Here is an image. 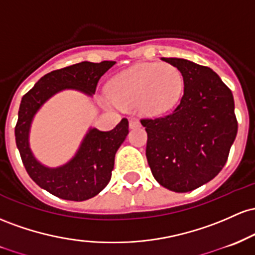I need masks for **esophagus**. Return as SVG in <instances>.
<instances>
[{
	"mask_svg": "<svg viewBox=\"0 0 255 255\" xmlns=\"http://www.w3.org/2000/svg\"><path fill=\"white\" fill-rule=\"evenodd\" d=\"M128 125H130L131 128H138L139 125H141V123H139L137 119H131L130 123H128Z\"/></svg>",
	"mask_w": 255,
	"mask_h": 255,
	"instance_id": "obj_1",
	"label": "esophagus"
}]
</instances>
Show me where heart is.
I'll use <instances>...</instances> for the list:
<instances>
[{
	"instance_id": "1",
	"label": "heart",
	"mask_w": 255,
	"mask_h": 255,
	"mask_svg": "<svg viewBox=\"0 0 255 255\" xmlns=\"http://www.w3.org/2000/svg\"><path fill=\"white\" fill-rule=\"evenodd\" d=\"M183 76L176 66L166 62L137 65L111 82L110 94L101 95L106 105L133 107L147 116L170 111L181 99Z\"/></svg>"
}]
</instances>
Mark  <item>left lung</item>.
I'll list each match as a JSON object with an SVG mask.
<instances>
[{
  "mask_svg": "<svg viewBox=\"0 0 255 255\" xmlns=\"http://www.w3.org/2000/svg\"><path fill=\"white\" fill-rule=\"evenodd\" d=\"M181 71L184 91L171 113L142 119L147 156L154 178L166 189L187 193L212 181L227 162L236 138L231 90L206 66L161 58Z\"/></svg>",
  "mask_w": 255,
  "mask_h": 255,
  "instance_id": "1",
  "label": "left lung"
}]
</instances>
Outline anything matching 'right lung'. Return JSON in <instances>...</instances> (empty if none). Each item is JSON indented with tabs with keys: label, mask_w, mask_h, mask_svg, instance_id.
Here are the masks:
<instances>
[{
	"label": "right lung",
	"mask_w": 255,
	"mask_h": 255,
	"mask_svg": "<svg viewBox=\"0 0 255 255\" xmlns=\"http://www.w3.org/2000/svg\"><path fill=\"white\" fill-rule=\"evenodd\" d=\"M114 64L116 61H83L53 71L22 96L15 127V142L22 164L37 185L60 199L84 201L105 189L111 181L117 150L128 133V122L124 118L111 131L89 128L73 158L58 167H49L39 162L30 148L32 120L42 106L62 90L93 96L100 78Z\"/></svg>",
	"instance_id": "obj_1"
}]
</instances>
